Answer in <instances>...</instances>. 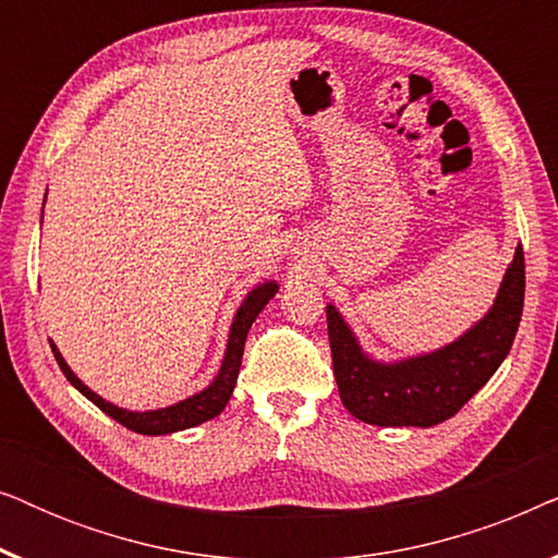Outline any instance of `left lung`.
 <instances>
[{"instance_id":"8db88e82","label":"left lung","mask_w":558,"mask_h":558,"mask_svg":"<svg viewBox=\"0 0 558 558\" xmlns=\"http://www.w3.org/2000/svg\"><path fill=\"white\" fill-rule=\"evenodd\" d=\"M525 258L515 248L493 310L452 345L401 363L363 353L340 312L327 304L332 368L340 399L355 418L376 426H434L454 416L483 388L513 345L523 315Z\"/></svg>"}]
</instances>
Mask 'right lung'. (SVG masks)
<instances>
[{
	"label": "right lung",
	"mask_w": 558,
	"mask_h": 558,
	"mask_svg": "<svg viewBox=\"0 0 558 558\" xmlns=\"http://www.w3.org/2000/svg\"><path fill=\"white\" fill-rule=\"evenodd\" d=\"M277 289L279 287L274 284V281H266V284H258L254 292L243 300L239 312H235V319L231 325V338H228V348H226V357H223V365H220L216 380H213L205 391L190 396V399L174 403V407H167V409L142 411L140 414V411H126V409L113 407V403L104 401L101 396L90 391L86 384H81V378L75 376L71 368H68L63 355L58 353V348L52 345V342H50V348L60 365V371H63V376L71 380V384L78 388V391L86 396L88 401H94L96 407L104 411V414H109L113 422H119L121 426H126V429H132L136 434H149V437H157V434L182 432V429H190V426L208 422V418L218 416L220 411L226 409V403L233 393L235 378H239V371H241V357H243V345H246V335L251 330V325H254V319L258 317V312L266 307V302H269L274 294H277Z\"/></svg>",
	"instance_id": "1"
}]
</instances>
